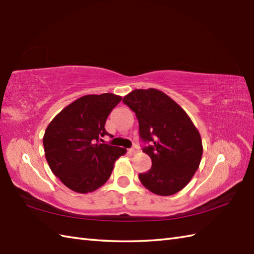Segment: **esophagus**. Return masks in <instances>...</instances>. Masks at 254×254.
<instances>
[{
	"mask_svg": "<svg viewBox=\"0 0 254 254\" xmlns=\"http://www.w3.org/2000/svg\"><path fill=\"white\" fill-rule=\"evenodd\" d=\"M137 150H138V148H137L136 146H133L132 148H130V149H128V154H131V155H133V154H135V153H137Z\"/></svg>",
	"mask_w": 254,
	"mask_h": 254,
	"instance_id": "obj_1",
	"label": "esophagus"
}]
</instances>
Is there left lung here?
I'll return each mask as SVG.
<instances>
[{
    "mask_svg": "<svg viewBox=\"0 0 254 254\" xmlns=\"http://www.w3.org/2000/svg\"><path fill=\"white\" fill-rule=\"evenodd\" d=\"M135 112L143 152L152 168L139 174L142 185L157 195L168 196L185 188L201 163V135L187 112L158 89H135L123 98Z\"/></svg>",
    "mask_w": 254,
    "mask_h": 254,
    "instance_id": "obj_1",
    "label": "left lung"
}]
</instances>
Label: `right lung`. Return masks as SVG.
<instances>
[{
  "label": "right lung",
  "mask_w": 254,
  "mask_h": 254,
  "mask_svg": "<svg viewBox=\"0 0 254 254\" xmlns=\"http://www.w3.org/2000/svg\"><path fill=\"white\" fill-rule=\"evenodd\" d=\"M122 97L86 95L73 101L49 123L44 136L46 159L51 171L71 190L93 192L111 176L126 148L104 144L105 124ZM103 143H100L99 141Z\"/></svg>",
  "instance_id": "obj_1"
}]
</instances>
